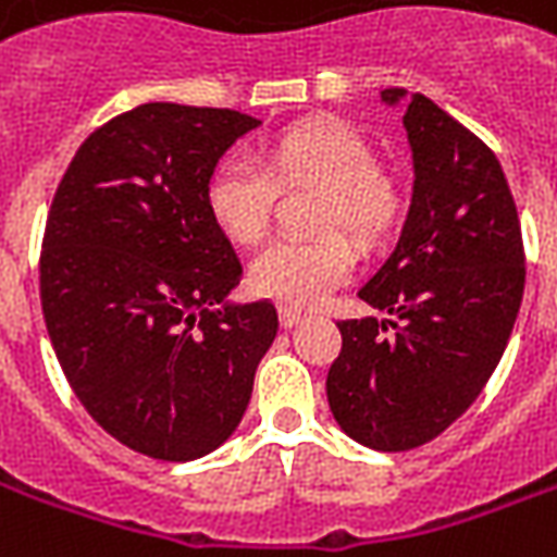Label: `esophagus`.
Here are the masks:
<instances>
[{"label":"esophagus","instance_id":"34e87169","mask_svg":"<svg viewBox=\"0 0 557 557\" xmlns=\"http://www.w3.org/2000/svg\"><path fill=\"white\" fill-rule=\"evenodd\" d=\"M307 315L301 313V310H292V307H280V325L283 327H295L301 325Z\"/></svg>","mask_w":557,"mask_h":557}]
</instances>
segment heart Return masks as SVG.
<instances>
[{"label":"heart","mask_w":557,"mask_h":557,"mask_svg":"<svg viewBox=\"0 0 557 557\" xmlns=\"http://www.w3.org/2000/svg\"><path fill=\"white\" fill-rule=\"evenodd\" d=\"M295 182L327 184L322 226H343L358 242L379 238L397 218L399 194L379 170L375 148L343 122L289 127L268 139L262 160L247 151L226 154L208 175V211L226 238L256 244L271 223L280 184ZM351 265V244L339 232L319 238L280 235L250 262V283L286 307H313L349 277Z\"/></svg>","instance_id":"heart-1"}]
</instances>
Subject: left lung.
I'll list each match as a JSON object with an SVG mask.
<instances>
[{"label": "left lung", "mask_w": 557, "mask_h": 557, "mask_svg": "<svg viewBox=\"0 0 557 557\" xmlns=\"http://www.w3.org/2000/svg\"><path fill=\"white\" fill-rule=\"evenodd\" d=\"M406 103L414 187L394 253L358 298L394 319H346L327 373L339 430L373 450H411L442 435L480 397L513 331L525 250L498 158L423 95Z\"/></svg>", "instance_id": "1"}]
</instances>
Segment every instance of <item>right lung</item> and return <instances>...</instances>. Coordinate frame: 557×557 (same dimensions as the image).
Wrapping results in <instances>:
<instances>
[{
  "label": "right lung",
  "instance_id": "1",
  "mask_svg": "<svg viewBox=\"0 0 557 557\" xmlns=\"http://www.w3.org/2000/svg\"><path fill=\"white\" fill-rule=\"evenodd\" d=\"M253 127L238 110L143 103L79 146L50 206L55 358L91 418L151 459L218 450L277 337L274 304L226 301L244 271L206 202L211 170Z\"/></svg>",
  "mask_w": 557,
  "mask_h": 557
}]
</instances>
